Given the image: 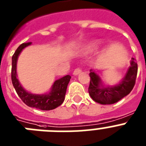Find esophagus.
<instances>
[{
  "label": "esophagus",
  "instance_id": "esophagus-1",
  "mask_svg": "<svg viewBox=\"0 0 146 146\" xmlns=\"http://www.w3.org/2000/svg\"><path fill=\"white\" fill-rule=\"evenodd\" d=\"M82 73V70L80 69V68H76V69L75 70L73 71V75L74 76H77V75H79V73Z\"/></svg>",
  "mask_w": 146,
  "mask_h": 146
}]
</instances>
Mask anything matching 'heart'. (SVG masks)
I'll use <instances>...</instances> for the list:
<instances>
[{
  "label": "heart",
  "mask_w": 146,
  "mask_h": 146,
  "mask_svg": "<svg viewBox=\"0 0 146 146\" xmlns=\"http://www.w3.org/2000/svg\"><path fill=\"white\" fill-rule=\"evenodd\" d=\"M96 44H97V41H90V42L87 43V44H83L82 46V48L81 49H82V50L83 52H91L92 50L95 48Z\"/></svg>",
  "instance_id": "1"
}]
</instances>
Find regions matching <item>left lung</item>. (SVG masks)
<instances>
[{
  "instance_id": "obj_1",
  "label": "left lung",
  "mask_w": 146,
  "mask_h": 146,
  "mask_svg": "<svg viewBox=\"0 0 146 146\" xmlns=\"http://www.w3.org/2000/svg\"><path fill=\"white\" fill-rule=\"evenodd\" d=\"M137 64L131 58L130 66L122 80L114 85L105 86L100 76L94 70H90V82L88 92L92 100L102 105H111L119 102L130 94L135 84Z\"/></svg>"
}]
</instances>
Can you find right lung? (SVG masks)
<instances>
[{
  "label": "right lung",
  "instance_id": "obj_1",
  "mask_svg": "<svg viewBox=\"0 0 146 146\" xmlns=\"http://www.w3.org/2000/svg\"><path fill=\"white\" fill-rule=\"evenodd\" d=\"M31 42H28L21 44L13 56L11 77L13 87L22 101L29 107L35 108L42 111L53 110L63 103L65 97L67 84L70 80L71 76L70 75H67L56 80L50 88V91L46 92L45 94H32L25 90L18 79L17 62L18 56L22 52V50L27 46L31 45Z\"/></svg>",
  "mask_w": 146,
  "mask_h": 146
}]
</instances>
